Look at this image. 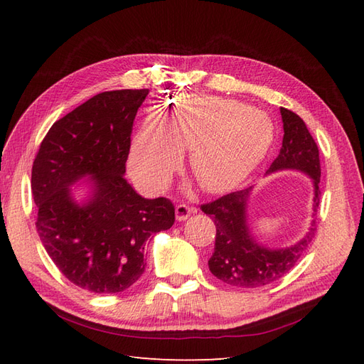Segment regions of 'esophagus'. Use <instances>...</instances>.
<instances>
[{"mask_svg":"<svg viewBox=\"0 0 364 364\" xmlns=\"http://www.w3.org/2000/svg\"><path fill=\"white\" fill-rule=\"evenodd\" d=\"M194 213H196V208L194 206H188V205H185V203H181V205L176 206V218H178L179 222H183V220H186Z\"/></svg>","mask_w":364,"mask_h":364,"instance_id":"34e87169","label":"esophagus"}]
</instances>
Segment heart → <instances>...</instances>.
<instances>
[{"mask_svg":"<svg viewBox=\"0 0 364 364\" xmlns=\"http://www.w3.org/2000/svg\"><path fill=\"white\" fill-rule=\"evenodd\" d=\"M273 127L266 115L235 100L196 97L165 118L151 114L135 136L130 168L147 190H161L190 149L188 165L200 188L222 193L266 155Z\"/></svg>","mask_w":364,"mask_h":364,"instance_id":"b5f03b06","label":"heart"}]
</instances>
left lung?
Here are the masks:
<instances>
[{"label":"left lung","mask_w":364,"mask_h":364,"mask_svg":"<svg viewBox=\"0 0 364 364\" xmlns=\"http://www.w3.org/2000/svg\"><path fill=\"white\" fill-rule=\"evenodd\" d=\"M281 117L284 124L282 147L267 173L279 170L306 173L314 183L313 211L317 213L321 200V159L317 144L299 115L281 107ZM250 191L252 186L200 206L206 215L213 217L217 230L214 253L208 261L209 270L220 281L243 289L261 287L282 278L296 266L316 234L313 220L306 235L290 247L273 250L258 245L247 226L246 208Z\"/></svg>","instance_id":"obj_1"}]
</instances>
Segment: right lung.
<instances>
[{
    "mask_svg": "<svg viewBox=\"0 0 364 364\" xmlns=\"http://www.w3.org/2000/svg\"><path fill=\"white\" fill-rule=\"evenodd\" d=\"M149 90L97 94L58 119L31 168L43 247L68 281L92 293H118L146 270L144 245L174 223L165 197L144 199L126 181L134 119ZM91 175L95 190L77 205L69 186Z\"/></svg>",
    "mask_w": 364,
    "mask_h": 364,
    "instance_id": "add662e5",
    "label": "right lung"
}]
</instances>
